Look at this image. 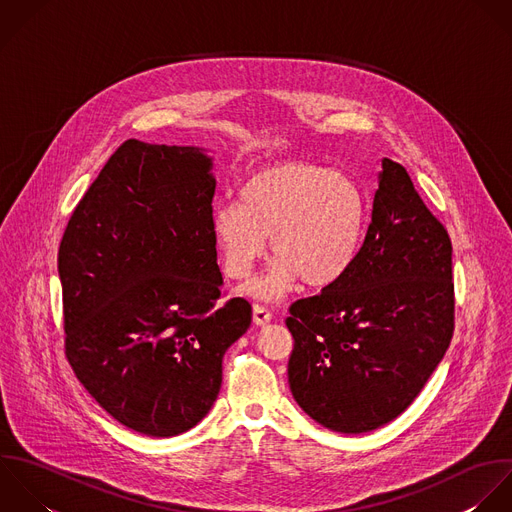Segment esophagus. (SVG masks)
<instances>
[{"mask_svg":"<svg viewBox=\"0 0 512 512\" xmlns=\"http://www.w3.org/2000/svg\"><path fill=\"white\" fill-rule=\"evenodd\" d=\"M271 319H273V313L265 305H259V303L253 305V321H255V325H267Z\"/></svg>","mask_w":512,"mask_h":512,"instance_id":"esophagus-1","label":"esophagus"}]
</instances>
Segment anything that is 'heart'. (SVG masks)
<instances>
[{"mask_svg":"<svg viewBox=\"0 0 512 512\" xmlns=\"http://www.w3.org/2000/svg\"><path fill=\"white\" fill-rule=\"evenodd\" d=\"M239 199L215 207L211 235L231 279L251 275L271 237L277 259L249 285L255 297L277 299L297 277L307 287L323 289L353 265L363 237L365 197L349 175L301 159L275 161L247 175Z\"/></svg>","mask_w":512,"mask_h":512,"instance_id":"1","label":"heart"}]
</instances>
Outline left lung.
<instances>
[{
  "label": "left lung",
  "mask_w": 512,
  "mask_h": 512,
  "mask_svg": "<svg viewBox=\"0 0 512 512\" xmlns=\"http://www.w3.org/2000/svg\"><path fill=\"white\" fill-rule=\"evenodd\" d=\"M289 313L291 393L319 425L367 433L415 401L451 345L455 283L451 237L403 165L383 159L349 271Z\"/></svg>",
  "instance_id": "obj_1"
}]
</instances>
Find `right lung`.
<instances>
[{"mask_svg": "<svg viewBox=\"0 0 512 512\" xmlns=\"http://www.w3.org/2000/svg\"><path fill=\"white\" fill-rule=\"evenodd\" d=\"M195 147L127 139L63 231L65 357L123 427L175 437L213 407L251 305L223 301L211 235L215 179Z\"/></svg>", "mask_w": 512, "mask_h": 512, "instance_id": "1", "label": "right lung"}]
</instances>
